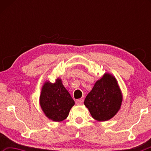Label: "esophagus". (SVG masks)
<instances>
[{"label":"esophagus","instance_id":"obj_1","mask_svg":"<svg viewBox=\"0 0 151 151\" xmlns=\"http://www.w3.org/2000/svg\"><path fill=\"white\" fill-rule=\"evenodd\" d=\"M83 102H84V99H78V100H76L75 101V103L76 104H77V105H80V104H82L83 103Z\"/></svg>","mask_w":151,"mask_h":151}]
</instances>
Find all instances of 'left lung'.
I'll use <instances>...</instances> for the list:
<instances>
[{
  "mask_svg": "<svg viewBox=\"0 0 151 151\" xmlns=\"http://www.w3.org/2000/svg\"><path fill=\"white\" fill-rule=\"evenodd\" d=\"M122 101V94L116 78L105 74L95 83L86 96L84 104L94 119L106 121L116 114Z\"/></svg>",
  "mask_w": 151,
  "mask_h": 151,
  "instance_id": "1",
  "label": "left lung"
}]
</instances>
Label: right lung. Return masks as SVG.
<instances>
[{
	"label": "right lung",
	"mask_w": 151,
	"mask_h": 151,
	"mask_svg": "<svg viewBox=\"0 0 151 151\" xmlns=\"http://www.w3.org/2000/svg\"><path fill=\"white\" fill-rule=\"evenodd\" d=\"M40 104L48 119L59 122L67 118L75 101L60 79L55 83L46 82L40 96Z\"/></svg>",
	"instance_id": "right-lung-1"
}]
</instances>
